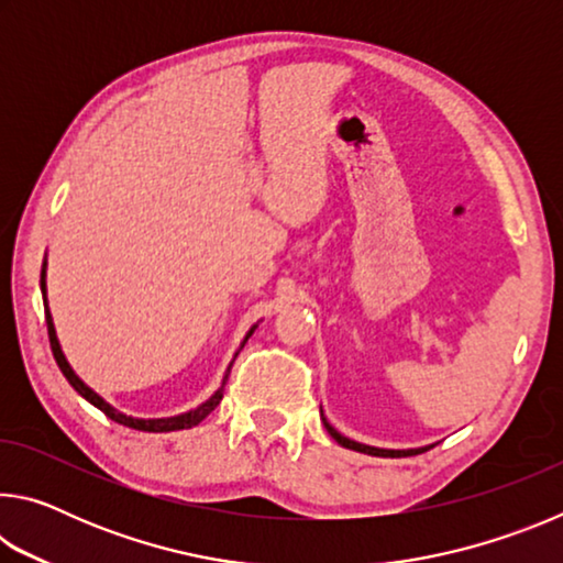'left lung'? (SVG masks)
<instances>
[{
  "mask_svg": "<svg viewBox=\"0 0 563 563\" xmlns=\"http://www.w3.org/2000/svg\"><path fill=\"white\" fill-rule=\"evenodd\" d=\"M325 430L330 432V437L332 440H335L338 444H342V446H347V450H355V452H362V454H373V456H412V454H419V452H424V450H407V452H395V450H377V446H367V444H360V442H352V440H347V437H342L340 432H335L332 430V427L325 422Z\"/></svg>",
  "mask_w": 563,
  "mask_h": 563,
  "instance_id": "8db88e82",
  "label": "left lung"
}]
</instances>
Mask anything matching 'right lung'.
Listing matches in <instances>:
<instances>
[{
  "mask_svg": "<svg viewBox=\"0 0 563 563\" xmlns=\"http://www.w3.org/2000/svg\"><path fill=\"white\" fill-rule=\"evenodd\" d=\"M42 290H44V271H42ZM46 330H49V345H52L56 365H59L64 377L69 379V385H71V387L76 389V393H79L84 399H89V402H91L93 407H99L101 412L107 415L109 419H113V422H119V424H123V427H131V430H139V432H174V430H186V427H196L198 422H203V419H206L208 415H211L218 405H221L223 387H225L228 375H225V379H223L221 389H218V393H216L211 399H208V402H203L201 407H196V409H190V412H186V415L168 417V419H133V417L121 415V412H117V409H113L111 405L103 402V399H101L97 393H93V389H89L87 385L81 383L79 377L74 375V369L69 367V362H66L64 352H62V347H59V340H56V332H54V322H52V316H49V308H46ZM251 335H253V330L247 332L245 340L251 338ZM245 340H243V345H245ZM228 373H231V369H228Z\"/></svg>",
  "mask_w": 563,
  "mask_h": 563,
  "instance_id": "right-lung-1",
  "label": "right lung"
}]
</instances>
